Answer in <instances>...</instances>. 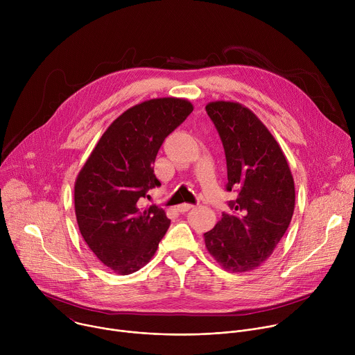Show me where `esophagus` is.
<instances>
[{
	"instance_id": "obj_1",
	"label": "esophagus",
	"mask_w": 355,
	"mask_h": 355,
	"mask_svg": "<svg viewBox=\"0 0 355 355\" xmlns=\"http://www.w3.org/2000/svg\"><path fill=\"white\" fill-rule=\"evenodd\" d=\"M192 208H193V205H191V204H181V205L177 207V211L181 212V214H185V212H188Z\"/></svg>"
}]
</instances>
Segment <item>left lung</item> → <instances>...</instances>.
Here are the masks:
<instances>
[{
    "label": "left lung",
    "instance_id": "8db88e82",
    "mask_svg": "<svg viewBox=\"0 0 355 355\" xmlns=\"http://www.w3.org/2000/svg\"><path fill=\"white\" fill-rule=\"evenodd\" d=\"M207 112L223 143L229 214L204 234L207 250L229 272H247L267 261L295 209V184L284 151L257 115L239 103L214 101Z\"/></svg>",
    "mask_w": 355,
    "mask_h": 355
}]
</instances>
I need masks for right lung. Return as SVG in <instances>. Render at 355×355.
<instances>
[{"instance_id":"1","label":"right lung","mask_w":355,"mask_h":355,"mask_svg":"<svg viewBox=\"0 0 355 355\" xmlns=\"http://www.w3.org/2000/svg\"><path fill=\"white\" fill-rule=\"evenodd\" d=\"M193 107L184 98H153L118 116L98 140L74 184L80 233L96 259L119 275L144 267L157 251L170 219L147 191L160 187L153 164L164 139Z\"/></svg>"}]
</instances>
